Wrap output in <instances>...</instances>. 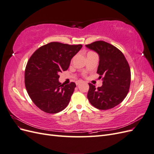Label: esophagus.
Segmentation results:
<instances>
[{
    "label": "esophagus",
    "mask_w": 154,
    "mask_h": 154,
    "mask_svg": "<svg viewBox=\"0 0 154 154\" xmlns=\"http://www.w3.org/2000/svg\"><path fill=\"white\" fill-rule=\"evenodd\" d=\"M80 83H81V82H78L76 83V85H80Z\"/></svg>",
    "instance_id": "1"
}]
</instances>
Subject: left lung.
Listing matches in <instances>:
<instances>
[{"instance_id":"obj_1","label":"left lung","mask_w":154,"mask_h":154,"mask_svg":"<svg viewBox=\"0 0 154 154\" xmlns=\"http://www.w3.org/2000/svg\"><path fill=\"white\" fill-rule=\"evenodd\" d=\"M99 55L97 73L103 76V85L97 88L91 83L87 94L91 104L97 109H112L127 96L130 85L131 73L128 62L121 51L104 41L85 45Z\"/></svg>"}]
</instances>
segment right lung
<instances>
[{"instance_id":"1","label":"right lung","mask_w":154,"mask_h":154,"mask_svg":"<svg viewBox=\"0 0 154 154\" xmlns=\"http://www.w3.org/2000/svg\"><path fill=\"white\" fill-rule=\"evenodd\" d=\"M82 45L51 42L32 54L25 70V85L32 102L46 113L56 114L68 105L75 83L63 85L59 73L68 69Z\"/></svg>"}]
</instances>
